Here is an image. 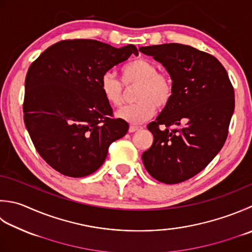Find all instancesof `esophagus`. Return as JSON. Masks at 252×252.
<instances>
[{
	"label": "esophagus",
	"instance_id": "obj_1",
	"mask_svg": "<svg viewBox=\"0 0 252 252\" xmlns=\"http://www.w3.org/2000/svg\"><path fill=\"white\" fill-rule=\"evenodd\" d=\"M142 127L141 126H130V127H129V132L130 133H133V132H135V131H139V130H141Z\"/></svg>",
	"mask_w": 252,
	"mask_h": 252
}]
</instances>
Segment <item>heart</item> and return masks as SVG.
<instances>
[{"label":"heart","mask_w":252,"mask_h":252,"mask_svg":"<svg viewBox=\"0 0 252 252\" xmlns=\"http://www.w3.org/2000/svg\"><path fill=\"white\" fill-rule=\"evenodd\" d=\"M121 81L111 72H105L99 78V88L105 100L112 107H120L125 101V88L137 85L133 105L117 112L119 119L129 123H142L154 115L157 107L164 109L175 96V83L166 73L158 72L155 63L137 58L121 67Z\"/></svg>","instance_id":"heart-1"}]
</instances>
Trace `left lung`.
I'll list each match as a JSON object with an SVG mask.
<instances>
[{
    "label": "left lung",
    "mask_w": 252,
    "mask_h": 252,
    "mask_svg": "<svg viewBox=\"0 0 252 252\" xmlns=\"http://www.w3.org/2000/svg\"><path fill=\"white\" fill-rule=\"evenodd\" d=\"M140 51L160 62L175 83L171 102L147 126L154 141L143 153V164L156 180L179 184L203 170L223 147L234 87L218 59L193 47L165 43Z\"/></svg>",
    "instance_id": "left-lung-1"
}]
</instances>
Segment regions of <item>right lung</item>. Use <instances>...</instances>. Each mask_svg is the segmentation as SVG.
<instances>
[{
	"label": "right lung",
	"instance_id": "1",
	"mask_svg": "<svg viewBox=\"0 0 252 252\" xmlns=\"http://www.w3.org/2000/svg\"><path fill=\"white\" fill-rule=\"evenodd\" d=\"M139 54L133 44L117 49L92 39H66L46 49L25 80L24 122L44 161L60 174L85 177L105 161L127 122L115 119L99 78Z\"/></svg>",
	"mask_w": 252,
	"mask_h": 252
}]
</instances>
